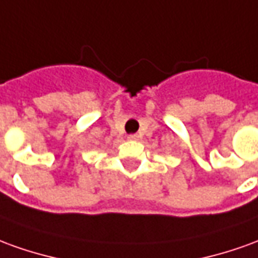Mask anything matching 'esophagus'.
Instances as JSON below:
<instances>
[{"instance_id":"34e87169","label":"esophagus","mask_w":258,"mask_h":258,"mask_svg":"<svg viewBox=\"0 0 258 258\" xmlns=\"http://www.w3.org/2000/svg\"><path fill=\"white\" fill-rule=\"evenodd\" d=\"M128 140L130 141H137V140H140V137H138V134H130Z\"/></svg>"}]
</instances>
